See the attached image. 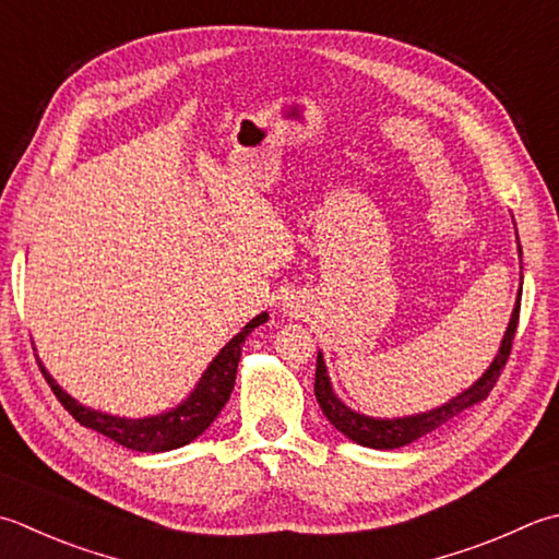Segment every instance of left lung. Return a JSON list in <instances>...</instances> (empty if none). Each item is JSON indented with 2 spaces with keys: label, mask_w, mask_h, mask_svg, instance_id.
Wrapping results in <instances>:
<instances>
[{
  "label": "left lung",
  "mask_w": 559,
  "mask_h": 559,
  "mask_svg": "<svg viewBox=\"0 0 559 559\" xmlns=\"http://www.w3.org/2000/svg\"><path fill=\"white\" fill-rule=\"evenodd\" d=\"M519 310H521V290H519L516 305H513L507 334L501 338V346L495 360H491V366L485 370L483 378L473 382V385H469L465 392H461L457 397L441 404V407L414 414V417H400V419H376V417H366V414H358L352 407H346V404L334 395L330 376H326L324 358L322 354H317L314 397L320 402V409L324 412V417L330 419V424H334L346 439H352L358 445L376 448V451H392V448H402L412 441H417L421 436L431 433L433 429H439V426L455 419L457 414L475 407V404L483 402L491 392V388L497 385L501 370H504L511 354L513 334H516V326H519Z\"/></svg>",
  "instance_id": "obj_1"
}]
</instances>
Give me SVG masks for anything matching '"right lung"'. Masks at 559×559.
Here are the masks:
<instances>
[{
    "instance_id": "obj_1",
    "label": "right lung",
    "mask_w": 559,
    "mask_h": 559,
    "mask_svg": "<svg viewBox=\"0 0 559 559\" xmlns=\"http://www.w3.org/2000/svg\"><path fill=\"white\" fill-rule=\"evenodd\" d=\"M266 320L269 314L261 312L254 317V320L247 322L245 330L229 338V342L221 348V354L211 360V366L205 368V373L201 376L199 385L193 388L191 395L181 404H177V407H171L169 412L157 414V417L126 419V417H114V414L98 412L92 407H84V404L70 397L68 392L52 380L46 366L40 364V358H38V368L43 378L48 380L50 390L55 392V397L60 400L62 407L68 409L82 426H86V429L104 433L123 448H130V451L164 453V451H174V448L191 443L193 439H199L207 426L215 421L217 414H221V409L227 404L229 395H233L237 364H239V356H242L245 338Z\"/></svg>"
}]
</instances>
